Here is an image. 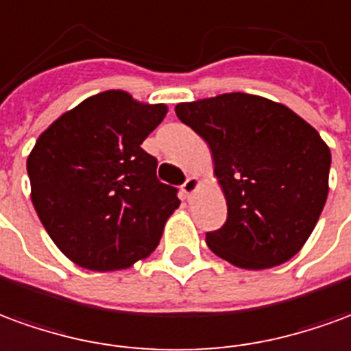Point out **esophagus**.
<instances>
[{
    "label": "esophagus",
    "mask_w": 351,
    "mask_h": 351,
    "mask_svg": "<svg viewBox=\"0 0 351 351\" xmlns=\"http://www.w3.org/2000/svg\"><path fill=\"white\" fill-rule=\"evenodd\" d=\"M198 185H200L198 178H196V176H191V178H187V180H185V183L181 185V191H183V193H185L187 196H191L193 193H195L196 189H198Z\"/></svg>",
    "instance_id": "obj_1"
}]
</instances>
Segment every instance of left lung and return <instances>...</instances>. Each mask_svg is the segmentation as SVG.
<instances>
[{"mask_svg":"<svg viewBox=\"0 0 351 351\" xmlns=\"http://www.w3.org/2000/svg\"><path fill=\"white\" fill-rule=\"evenodd\" d=\"M176 115L210 145L227 200V221L206 232L208 247L245 270L297 255L329 193L330 151L314 126L243 92L178 104Z\"/></svg>","mask_w":351,"mask_h":351,"instance_id":"left-lung-1","label":"left lung"}]
</instances>
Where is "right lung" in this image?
Masks as SVG:
<instances>
[{
	"instance_id": "right-lung-1",
	"label": "right lung",
	"mask_w": 351,
	"mask_h": 351,
	"mask_svg": "<svg viewBox=\"0 0 351 351\" xmlns=\"http://www.w3.org/2000/svg\"><path fill=\"white\" fill-rule=\"evenodd\" d=\"M166 111L106 90L37 138L28 156L32 202L52 242L79 267L128 268L160 242L180 198L156 180L158 162L141 143Z\"/></svg>"
}]
</instances>
